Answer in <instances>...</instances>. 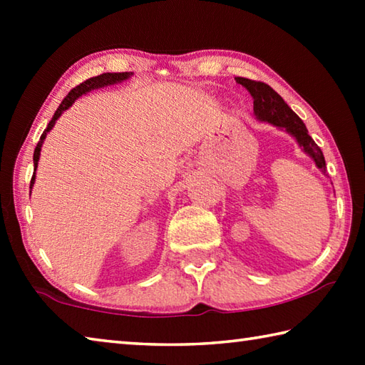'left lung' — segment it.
I'll use <instances>...</instances> for the list:
<instances>
[{"label":"left lung","mask_w":365,"mask_h":365,"mask_svg":"<svg viewBox=\"0 0 365 365\" xmlns=\"http://www.w3.org/2000/svg\"><path fill=\"white\" fill-rule=\"evenodd\" d=\"M235 80L251 93L252 100H255V114L257 119L285 128L287 132L292 133L296 138L304 153H307L314 159L317 168L325 170V158L322 150L312 140L311 135L307 133L304 122L293 113L292 108L283 101V98L272 86L264 82H257V80L245 77H235Z\"/></svg>","instance_id":"obj_1"}]
</instances>
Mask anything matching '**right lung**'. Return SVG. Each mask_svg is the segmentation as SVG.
Wrapping results in <instances>:
<instances>
[{
  "label": "right lung",
  "instance_id": "add662e5",
  "mask_svg": "<svg viewBox=\"0 0 365 365\" xmlns=\"http://www.w3.org/2000/svg\"><path fill=\"white\" fill-rule=\"evenodd\" d=\"M132 73L130 72H106V73H101V76H96V77H91L88 80H85V82H82L80 85H77L76 88H72L69 91V95H67L63 103L59 104V108L56 109V113H54L51 122L48 123V127L45 128V132L41 133L40 137V141L36 143V148H35V153H34V165H35V170H36V165H38V159H40V151H41V145H43V140H45L46 133L51 130V128L54 127V122L58 120V117L64 113L66 109H69L72 106V103L77 100L78 96L85 95L86 91H91L95 88H101V86H106V85H113V83H117V82H122V80H125L130 77ZM35 182V172L32 175V180H30V188H32V185Z\"/></svg>",
  "mask_w": 365,
  "mask_h": 365
}]
</instances>
